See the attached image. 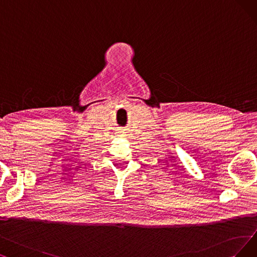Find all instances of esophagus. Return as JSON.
I'll return each mask as SVG.
<instances>
[{
	"label": "esophagus",
	"instance_id": "34e87169",
	"mask_svg": "<svg viewBox=\"0 0 257 257\" xmlns=\"http://www.w3.org/2000/svg\"><path fill=\"white\" fill-rule=\"evenodd\" d=\"M119 136H124V134H123V132H120V135Z\"/></svg>",
	"mask_w": 257,
	"mask_h": 257
}]
</instances>
